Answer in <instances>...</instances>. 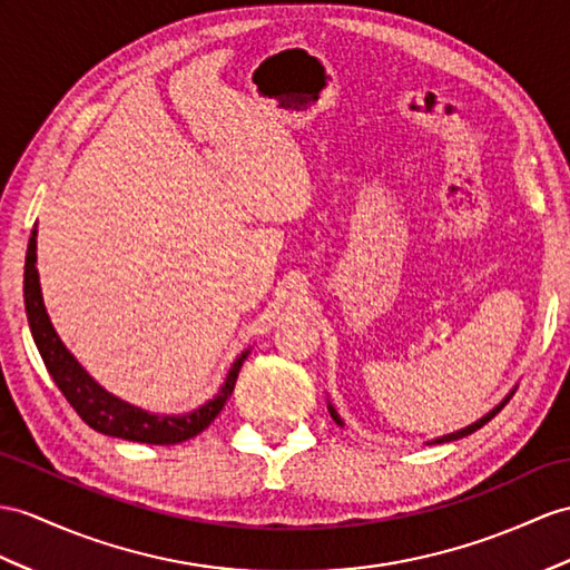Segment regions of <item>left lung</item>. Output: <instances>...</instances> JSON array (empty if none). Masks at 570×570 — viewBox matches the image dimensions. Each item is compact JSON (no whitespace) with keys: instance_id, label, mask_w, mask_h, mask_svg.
Returning <instances> with one entry per match:
<instances>
[{"instance_id":"8db88e82","label":"left lung","mask_w":570,"mask_h":570,"mask_svg":"<svg viewBox=\"0 0 570 570\" xmlns=\"http://www.w3.org/2000/svg\"><path fill=\"white\" fill-rule=\"evenodd\" d=\"M512 394H515V390H510V394L501 401V404H498L495 409H491L489 413H485V415H481V419L479 421H474V423H471V425H466V428H462V430H454V433H448V435H442V438H435V440H428V445H440V442H452V440H460V438H466V435H471V433H474V430H479L481 425H485V423H489L491 419H493V415L498 413V411H501L505 404H508V401L512 399ZM328 413H331V419L333 421H336L341 428L345 425L343 423V419H341V415H338V411H336V406H333L331 404V401H328Z\"/></svg>"}]
</instances>
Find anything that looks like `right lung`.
<instances>
[{"label": "right lung", "mask_w": 570, "mask_h": 570, "mask_svg": "<svg viewBox=\"0 0 570 570\" xmlns=\"http://www.w3.org/2000/svg\"><path fill=\"white\" fill-rule=\"evenodd\" d=\"M36 237L38 229L33 227L23 266L26 316H29L33 341L50 372V377L69 401V406L79 413V419L89 428H94L96 433L122 438L130 442H147V445H176V442H184L203 433V430L217 419L219 411L225 409L227 399L234 392V384H237L239 370L246 355L252 353V348H246L237 360H234L225 382L219 386V392L213 399H207L203 406L193 409L190 413H151L135 404H128V401H122L120 396L104 390V386L79 365V360L67 351V345L60 341L58 331H55L43 304V293H40V275L36 268Z\"/></svg>", "instance_id": "right-lung-1"}]
</instances>
